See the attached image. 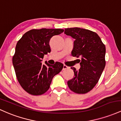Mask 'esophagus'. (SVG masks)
I'll return each mask as SVG.
<instances>
[{
  "label": "esophagus",
  "mask_w": 121,
  "mask_h": 121,
  "mask_svg": "<svg viewBox=\"0 0 121 121\" xmlns=\"http://www.w3.org/2000/svg\"><path fill=\"white\" fill-rule=\"evenodd\" d=\"M68 66H66V65H63V70H66V69H68Z\"/></svg>",
  "instance_id": "obj_1"
}]
</instances>
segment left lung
<instances>
[{"label": "left lung", "mask_w": 121, "mask_h": 121, "mask_svg": "<svg viewBox=\"0 0 121 121\" xmlns=\"http://www.w3.org/2000/svg\"><path fill=\"white\" fill-rule=\"evenodd\" d=\"M65 34L75 39L72 55L81 57V59H78L79 70L71 67L74 77L68 81V86L75 93H87L98 82L105 67V46L97 33L89 30L67 28Z\"/></svg>", "instance_id": "1"}]
</instances>
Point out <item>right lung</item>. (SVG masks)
Listing matches in <instances>:
<instances>
[{
    "label": "right lung",
    "mask_w": 121,
    "mask_h": 121,
    "mask_svg": "<svg viewBox=\"0 0 121 121\" xmlns=\"http://www.w3.org/2000/svg\"><path fill=\"white\" fill-rule=\"evenodd\" d=\"M63 29L31 30L17 42L13 63L19 83L28 93L39 95L49 89L54 77L63 67L60 62L51 65L42 63L44 55L51 52L50 39L59 35Z\"/></svg>",
    "instance_id": "right-lung-1"
}]
</instances>
